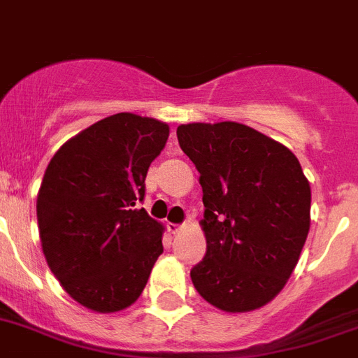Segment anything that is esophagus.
I'll use <instances>...</instances> for the list:
<instances>
[{"instance_id": "esophagus-1", "label": "esophagus", "mask_w": 358, "mask_h": 358, "mask_svg": "<svg viewBox=\"0 0 358 358\" xmlns=\"http://www.w3.org/2000/svg\"><path fill=\"white\" fill-rule=\"evenodd\" d=\"M182 230V226L181 224H176V222H170V224H168V231H170V234H179V231Z\"/></svg>"}]
</instances>
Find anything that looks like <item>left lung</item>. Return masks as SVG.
Segmentation results:
<instances>
[{
	"label": "left lung",
	"instance_id": "8db88e82",
	"mask_svg": "<svg viewBox=\"0 0 358 358\" xmlns=\"http://www.w3.org/2000/svg\"><path fill=\"white\" fill-rule=\"evenodd\" d=\"M203 186L206 255L190 271L204 301L252 311L284 288L310 231V182L280 143L241 123L177 128Z\"/></svg>",
	"mask_w": 358,
	"mask_h": 358
}]
</instances>
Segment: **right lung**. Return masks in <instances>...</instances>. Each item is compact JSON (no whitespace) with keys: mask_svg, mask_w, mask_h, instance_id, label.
Masks as SVG:
<instances>
[{"mask_svg":"<svg viewBox=\"0 0 358 358\" xmlns=\"http://www.w3.org/2000/svg\"><path fill=\"white\" fill-rule=\"evenodd\" d=\"M170 134L157 119H101L50 159L38 194L43 253L70 297L112 313L145 289L163 253V226L137 203L150 163Z\"/></svg>","mask_w":358,"mask_h":358,"instance_id":"right-lung-1","label":"right lung"}]
</instances>
